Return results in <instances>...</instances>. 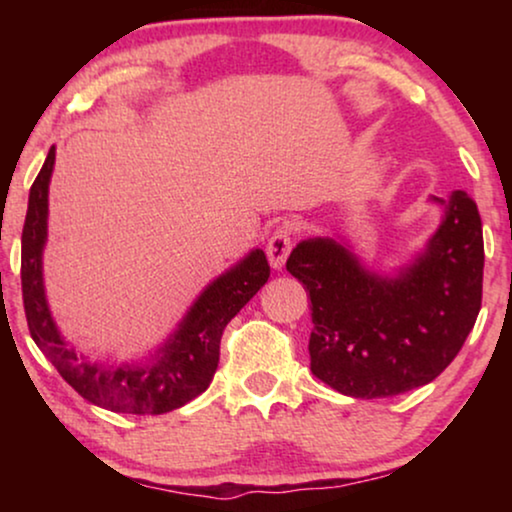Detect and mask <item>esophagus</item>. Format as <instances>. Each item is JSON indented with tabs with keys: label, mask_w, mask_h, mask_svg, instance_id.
Returning <instances> with one entry per match:
<instances>
[{
	"label": "esophagus",
	"mask_w": 512,
	"mask_h": 512,
	"mask_svg": "<svg viewBox=\"0 0 512 512\" xmlns=\"http://www.w3.org/2000/svg\"><path fill=\"white\" fill-rule=\"evenodd\" d=\"M291 247H293V237H291V230L289 228H277L275 233L270 235L268 240V247H265V254H268V261L275 270L282 268L286 263V256L291 254Z\"/></svg>",
	"instance_id": "esophagus-1"
}]
</instances>
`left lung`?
<instances>
[{"mask_svg": "<svg viewBox=\"0 0 512 512\" xmlns=\"http://www.w3.org/2000/svg\"><path fill=\"white\" fill-rule=\"evenodd\" d=\"M445 209L426 249L396 275L368 270L347 242L303 240L286 270L312 300L310 368L354 398H387L443 373L478 319L485 244L478 205L464 191L433 198Z\"/></svg>", "mask_w": 512, "mask_h": 512, "instance_id": "8db88e82", "label": "left lung"}]
</instances>
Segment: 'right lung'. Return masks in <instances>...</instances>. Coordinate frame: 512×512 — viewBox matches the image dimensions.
<instances>
[{
	"label": "right lung",
	"instance_id": "add662e5",
	"mask_svg": "<svg viewBox=\"0 0 512 512\" xmlns=\"http://www.w3.org/2000/svg\"><path fill=\"white\" fill-rule=\"evenodd\" d=\"M55 165V146L34 179L27 202L20 251L23 305L32 340L58 368L69 387L86 401L111 412L163 415L177 410L209 387L219 366L221 335L228 321L268 282L270 265L263 249H254L221 277H216L186 312L163 347L146 363L102 366L69 347L48 310L41 256L48 235V184Z\"/></svg>",
	"mask_w": 512,
	"mask_h": 512
}]
</instances>
